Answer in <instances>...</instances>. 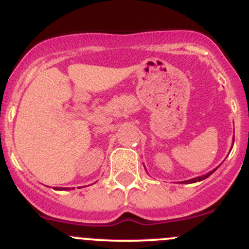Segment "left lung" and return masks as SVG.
<instances>
[{
  "instance_id": "1",
  "label": "left lung",
  "mask_w": 249,
  "mask_h": 249,
  "mask_svg": "<svg viewBox=\"0 0 249 249\" xmlns=\"http://www.w3.org/2000/svg\"><path fill=\"white\" fill-rule=\"evenodd\" d=\"M216 170V169H215ZM215 170H213L212 172H209V174H207V175H204V176H200V177H197V178H192V179H188V181H183L182 182V183H193V182H198V181H202V179H204V178H207V177H209L210 175L213 174V172L215 171Z\"/></svg>"
}]
</instances>
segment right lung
Wrapping results in <instances>:
<instances>
[{
	"label": "right lung",
	"mask_w": 249,
	"mask_h": 249,
	"mask_svg": "<svg viewBox=\"0 0 249 249\" xmlns=\"http://www.w3.org/2000/svg\"><path fill=\"white\" fill-rule=\"evenodd\" d=\"M55 189H66V188H62V187H55Z\"/></svg>",
	"instance_id": "obj_1"
}]
</instances>
